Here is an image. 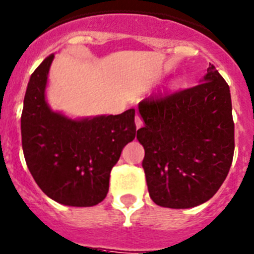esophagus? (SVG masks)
I'll use <instances>...</instances> for the list:
<instances>
[{
    "instance_id": "34e87169",
    "label": "esophagus",
    "mask_w": 254,
    "mask_h": 254,
    "mask_svg": "<svg viewBox=\"0 0 254 254\" xmlns=\"http://www.w3.org/2000/svg\"><path fill=\"white\" fill-rule=\"evenodd\" d=\"M134 122H136V128L138 129V128H141V127H142L143 126V121H142V118L139 117L138 115L136 116V118H134Z\"/></svg>"
}]
</instances>
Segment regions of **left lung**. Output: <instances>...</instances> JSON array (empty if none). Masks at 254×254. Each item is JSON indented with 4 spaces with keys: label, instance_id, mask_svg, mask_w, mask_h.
I'll return each mask as SVG.
<instances>
[{
    "label": "left lung",
    "instance_id": "obj_1",
    "mask_svg": "<svg viewBox=\"0 0 254 254\" xmlns=\"http://www.w3.org/2000/svg\"><path fill=\"white\" fill-rule=\"evenodd\" d=\"M137 139L153 203L188 209L208 201L224 183L234 153L229 85L209 64L200 84L138 104Z\"/></svg>",
    "mask_w": 254,
    "mask_h": 254
}]
</instances>
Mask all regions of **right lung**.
<instances>
[{
	"mask_svg": "<svg viewBox=\"0 0 254 254\" xmlns=\"http://www.w3.org/2000/svg\"><path fill=\"white\" fill-rule=\"evenodd\" d=\"M54 54L30 76L21 115L25 160L50 199L69 206H93L109 189L112 167L136 136L134 109L117 116L71 120L51 111L45 99Z\"/></svg>",
	"mask_w": 254,
	"mask_h": 254,
	"instance_id": "1",
	"label": "right lung"
}]
</instances>
